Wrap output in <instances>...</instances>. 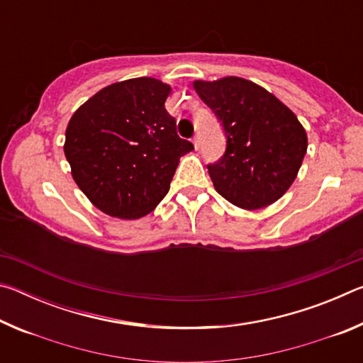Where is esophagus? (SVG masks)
<instances>
[{"instance_id": "1", "label": "esophagus", "mask_w": 363, "mask_h": 363, "mask_svg": "<svg viewBox=\"0 0 363 363\" xmlns=\"http://www.w3.org/2000/svg\"><path fill=\"white\" fill-rule=\"evenodd\" d=\"M192 144H194L195 149H199V147H200V138H199V136H194Z\"/></svg>"}]
</instances>
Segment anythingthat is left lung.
Wrapping results in <instances>:
<instances>
[{
	"label": "left lung",
	"mask_w": 363,
	"mask_h": 363,
	"mask_svg": "<svg viewBox=\"0 0 363 363\" xmlns=\"http://www.w3.org/2000/svg\"><path fill=\"white\" fill-rule=\"evenodd\" d=\"M194 88L224 126L223 158L208 164L219 195L242 210H261L284 196L303 164L307 134L290 108L250 79H195Z\"/></svg>",
	"instance_id": "obj_1"
}]
</instances>
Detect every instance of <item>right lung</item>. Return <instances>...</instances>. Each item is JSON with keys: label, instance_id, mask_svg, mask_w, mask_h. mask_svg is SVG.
Instances as JSON below:
<instances>
[{"label": "right lung", "instance_id": "obj_1", "mask_svg": "<svg viewBox=\"0 0 363 363\" xmlns=\"http://www.w3.org/2000/svg\"><path fill=\"white\" fill-rule=\"evenodd\" d=\"M171 86L157 78L102 88L67 125L64 152L72 177L108 216L139 219L169 190L179 158L194 150L164 108Z\"/></svg>", "mask_w": 363, "mask_h": 363}]
</instances>
